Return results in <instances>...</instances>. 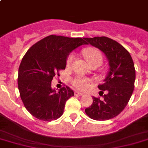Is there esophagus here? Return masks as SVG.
Here are the masks:
<instances>
[{
  "instance_id": "34e87169",
  "label": "esophagus",
  "mask_w": 148,
  "mask_h": 148,
  "mask_svg": "<svg viewBox=\"0 0 148 148\" xmlns=\"http://www.w3.org/2000/svg\"><path fill=\"white\" fill-rule=\"evenodd\" d=\"M74 94H75V95H79V96H82L83 95H84L82 92H78V91L74 92Z\"/></svg>"
}]
</instances>
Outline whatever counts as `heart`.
I'll list each match as a JSON object with an SVG mask.
<instances>
[{
    "label": "heart",
    "mask_w": 148,
    "mask_h": 148,
    "mask_svg": "<svg viewBox=\"0 0 148 148\" xmlns=\"http://www.w3.org/2000/svg\"><path fill=\"white\" fill-rule=\"evenodd\" d=\"M83 54H84L86 60L88 61L89 64H91V63L94 62V61H100L102 62V61H103V56H102L101 53H100V51L95 49V48H84L83 50ZM74 54L71 53L68 56V57L66 58L67 66L71 65L73 60H74ZM72 84L78 90H86L91 85V81L87 78L79 77L73 79Z\"/></svg>",
    "instance_id": "obj_1"
}]
</instances>
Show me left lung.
<instances>
[{
  "mask_svg": "<svg viewBox=\"0 0 148 148\" xmlns=\"http://www.w3.org/2000/svg\"><path fill=\"white\" fill-rule=\"evenodd\" d=\"M84 39L104 53L110 66L104 83L97 86L103 99L92 97V104L85 109V113L96 121L110 119L125 108L134 91V62L129 51L116 40L104 36ZM104 91L106 93L103 95Z\"/></svg>",
  "mask_w": 148,
  "mask_h": 148,
  "instance_id": "left-lung-1",
  "label": "left lung"
}]
</instances>
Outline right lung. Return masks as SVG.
<instances>
[{"label": "right lung", "instance_id": "add662e5", "mask_svg": "<svg viewBox=\"0 0 148 148\" xmlns=\"http://www.w3.org/2000/svg\"><path fill=\"white\" fill-rule=\"evenodd\" d=\"M84 44L87 43L81 38L51 34L26 53L18 68V88L24 107L33 116L51 121L62 116L74 91L66 86L56 92L51 88V81L65 69L69 53Z\"/></svg>", "mask_w": 148, "mask_h": 148}]
</instances>
